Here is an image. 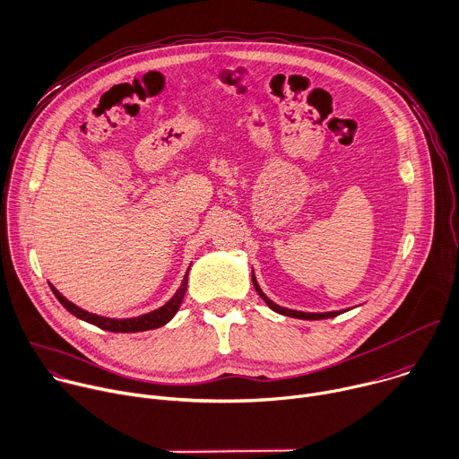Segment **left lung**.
<instances>
[{"label": "left lung", "instance_id": "left-lung-1", "mask_svg": "<svg viewBox=\"0 0 459 459\" xmlns=\"http://www.w3.org/2000/svg\"><path fill=\"white\" fill-rule=\"evenodd\" d=\"M251 279H253V286H255L256 293L262 297V300H264L273 311H277V313H281V315L293 316V318H300V320H324V318H333V316H338L340 313H343V311H331V313H302V311H293V309L281 307V306H277L274 302H271V300L262 293V290L258 288V284H256V281H255V274H251Z\"/></svg>", "mask_w": 459, "mask_h": 459}]
</instances>
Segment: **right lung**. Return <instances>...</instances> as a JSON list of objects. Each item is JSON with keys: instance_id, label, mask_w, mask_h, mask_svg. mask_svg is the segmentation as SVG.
I'll return each mask as SVG.
<instances>
[{"instance_id": "add662e5", "label": "right lung", "mask_w": 459, "mask_h": 459, "mask_svg": "<svg viewBox=\"0 0 459 459\" xmlns=\"http://www.w3.org/2000/svg\"><path fill=\"white\" fill-rule=\"evenodd\" d=\"M186 286H188V273L185 281H182L178 291L173 295V299L169 302H166L162 307L148 313V315H143V316H137V318H123V320H117V318H105V316H100V315H94V313H88L81 307H77L75 304L68 302L52 284H50V290L52 293L56 295V299L63 304V307L72 313L74 316L88 322V324H94L98 325L100 329H105V331H110V333H139V331H148V329H157L164 324H168L175 313L178 311L180 304H182V299H185V293H186Z\"/></svg>"}]
</instances>
